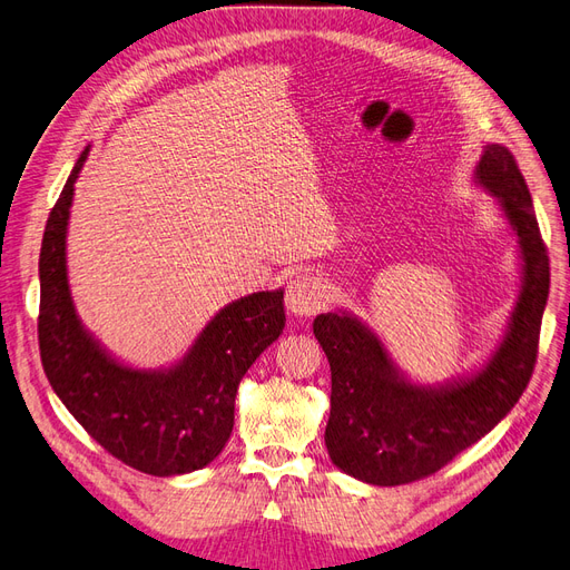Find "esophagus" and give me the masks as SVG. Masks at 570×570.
<instances>
[{
  "label": "esophagus",
  "instance_id": "34e87169",
  "mask_svg": "<svg viewBox=\"0 0 570 570\" xmlns=\"http://www.w3.org/2000/svg\"><path fill=\"white\" fill-rule=\"evenodd\" d=\"M325 302H327L325 287L316 275L302 273L287 283L285 304L289 314H295L299 318H312L321 312V308H325Z\"/></svg>",
  "mask_w": 570,
  "mask_h": 570
}]
</instances>
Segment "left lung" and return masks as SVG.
Returning <instances> with one entry per match:
<instances>
[{
	"label": "left lung",
	"instance_id": "obj_1",
	"mask_svg": "<svg viewBox=\"0 0 570 570\" xmlns=\"http://www.w3.org/2000/svg\"><path fill=\"white\" fill-rule=\"evenodd\" d=\"M475 183L499 199L523 258V285L507 337L475 375L438 387L416 385L354 316L331 312L314 321L333 377L327 454L340 471L368 485H406L438 473L507 416L532 377L549 295V256L538 216L507 147H485Z\"/></svg>",
	"mask_w": 570,
	"mask_h": 570
}]
</instances>
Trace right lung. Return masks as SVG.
Instances as JSON below:
<instances>
[{
  "label": "right lung",
  "mask_w": 570,
  "mask_h": 570,
  "mask_svg": "<svg viewBox=\"0 0 570 570\" xmlns=\"http://www.w3.org/2000/svg\"><path fill=\"white\" fill-rule=\"evenodd\" d=\"M85 147L47 218L40 249V356L51 390L105 450L135 471L183 475L226 446L247 368L285 327L283 289L254 292L209 321L168 371L118 364L85 331L68 289L66 228Z\"/></svg>",
  "instance_id": "right-lung-1"
}]
</instances>
